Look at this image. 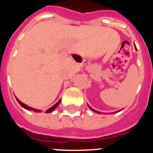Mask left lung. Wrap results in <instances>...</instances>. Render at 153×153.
Masks as SVG:
<instances>
[{"label": "left lung", "mask_w": 153, "mask_h": 153, "mask_svg": "<svg viewBox=\"0 0 153 153\" xmlns=\"http://www.w3.org/2000/svg\"><path fill=\"white\" fill-rule=\"evenodd\" d=\"M88 107L89 108H90V109H91V110H92V111H93V112H94V113H99V114H100V112H99V111H97V110H96V109H93V108H92L91 107V106H89V105H88ZM120 111H121V110H119V111H117V112H116V113H117V112H120Z\"/></svg>", "instance_id": "obj_1"}]
</instances>
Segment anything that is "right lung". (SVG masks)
<instances>
[{"mask_svg":"<svg viewBox=\"0 0 153 153\" xmlns=\"http://www.w3.org/2000/svg\"><path fill=\"white\" fill-rule=\"evenodd\" d=\"M16 99H17V102H19V103H20V105H21V106H22L23 108H24V109H27V110H32V111H34V112H36V113H40V112H41V110H40V109H34V108H32V107H30V106H27L26 104H24V103H23L22 102H21V101H20L18 100V99L17 98V97H16ZM60 101H61V100H60L58 101L57 102H56V104H54V105H53V106H51V108H49V109H47V111L45 112V113H51V112H52V111H53V110H54L55 109H56V107H57L58 106H59V104L60 103Z\"/></svg>","mask_w":153,"mask_h":153,"instance_id":"1","label":"right lung"}]
</instances>
